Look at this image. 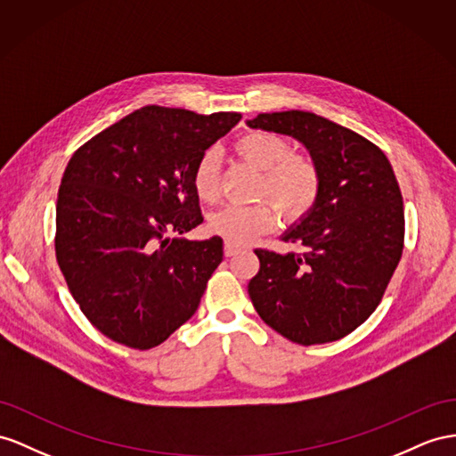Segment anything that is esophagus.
<instances>
[{"mask_svg":"<svg viewBox=\"0 0 456 456\" xmlns=\"http://www.w3.org/2000/svg\"><path fill=\"white\" fill-rule=\"evenodd\" d=\"M242 248L239 247V244H232V242H225V248H224V252H225V256L227 258H231V256H235V254H239Z\"/></svg>","mask_w":456,"mask_h":456,"instance_id":"esophagus-1","label":"esophagus"}]
</instances>
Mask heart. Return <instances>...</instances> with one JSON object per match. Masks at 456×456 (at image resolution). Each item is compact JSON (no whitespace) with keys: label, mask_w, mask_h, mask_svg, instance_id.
I'll return each instance as SVG.
<instances>
[{"label":"heart","mask_w":456,"mask_h":456,"mask_svg":"<svg viewBox=\"0 0 456 456\" xmlns=\"http://www.w3.org/2000/svg\"><path fill=\"white\" fill-rule=\"evenodd\" d=\"M235 154L262 171L258 196L270 198L285 219H300L312 212L322 192V171L316 159L293 151L289 140L270 131H252L235 142ZM192 189L202 202L217 200L219 158L208 150L192 169ZM269 200L250 206L231 204L209 217V231L232 244H248L277 224V210Z\"/></svg>","instance_id":"obj_1"}]
</instances>
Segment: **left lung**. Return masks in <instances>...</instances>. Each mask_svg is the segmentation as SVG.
<instances>
[{"label":"left lung","mask_w":456,"mask_h":456,"mask_svg":"<svg viewBox=\"0 0 456 456\" xmlns=\"http://www.w3.org/2000/svg\"><path fill=\"white\" fill-rule=\"evenodd\" d=\"M248 126L300 140L322 171L316 206L283 237L305 252L254 250L252 305L297 345L339 341L378 308L401 262L404 208L391 163L368 138L310 111L260 113Z\"/></svg>","instance_id":"left-lung-1"}]
</instances>
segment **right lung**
Instances as JSON below:
<instances>
[{"label":"right lung","mask_w":456,"mask_h":456,"mask_svg":"<svg viewBox=\"0 0 456 456\" xmlns=\"http://www.w3.org/2000/svg\"><path fill=\"white\" fill-rule=\"evenodd\" d=\"M146 106L80 146L55 206V258L77 305L111 341L161 345L192 318L224 240L181 237L202 224L192 169L240 121Z\"/></svg>","instance_id":"add662e5"}]
</instances>
